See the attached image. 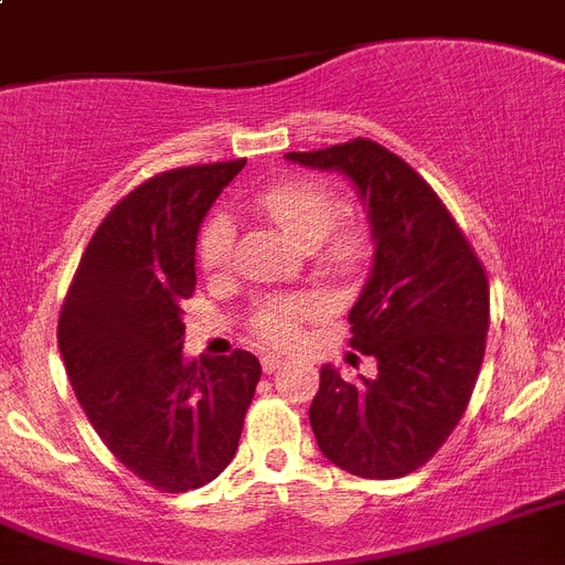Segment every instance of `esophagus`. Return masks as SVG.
<instances>
[{
	"instance_id": "34e87169",
	"label": "esophagus",
	"mask_w": 565,
	"mask_h": 565,
	"mask_svg": "<svg viewBox=\"0 0 565 565\" xmlns=\"http://www.w3.org/2000/svg\"><path fill=\"white\" fill-rule=\"evenodd\" d=\"M259 363H263L265 374H274V371H277L279 365L286 363V360H282V356H279V354H263V360H259Z\"/></svg>"
}]
</instances>
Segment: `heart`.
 <instances>
[{"label": "heart", "instance_id": "1", "mask_svg": "<svg viewBox=\"0 0 565 565\" xmlns=\"http://www.w3.org/2000/svg\"><path fill=\"white\" fill-rule=\"evenodd\" d=\"M263 214H268L279 228L291 234L306 248L320 254V265L331 274H351L363 265L369 254V239L356 225H340L342 200L329 185L315 180L274 182L254 196ZM196 265L209 277H220L234 259V220L223 211L211 214L196 231L194 243ZM311 300L294 294L263 297L250 315V329L259 340L271 345H288L297 340L300 326L311 315Z\"/></svg>", "mask_w": 565, "mask_h": 565}]
</instances>
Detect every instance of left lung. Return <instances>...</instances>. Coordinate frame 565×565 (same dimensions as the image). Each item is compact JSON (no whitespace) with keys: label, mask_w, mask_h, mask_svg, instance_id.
<instances>
[{"label":"left lung","mask_w":565,"mask_h":565,"mask_svg":"<svg viewBox=\"0 0 565 565\" xmlns=\"http://www.w3.org/2000/svg\"><path fill=\"white\" fill-rule=\"evenodd\" d=\"M291 162L342 171L369 205L374 268L351 308V349L377 360L374 377L320 369L308 408L317 446L365 480L426 466L469 408L489 331V277L455 216L420 173L356 137Z\"/></svg>","instance_id":"8db88e82"}]
</instances>
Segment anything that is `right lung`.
<instances>
[{"instance_id": "add662e5", "label": "right lung", "mask_w": 565, "mask_h": 565, "mask_svg": "<svg viewBox=\"0 0 565 565\" xmlns=\"http://www.w3.org/2000/svg\"><path fill=\"white\" fill-rule=\"evenodd\" d=\"M245 159L171 168L108 211L82 254L56 340L82 412L108 451L157 491L211 483L234 460L259 360H182L202 216Z\"/></svg>"}]
</instances>
